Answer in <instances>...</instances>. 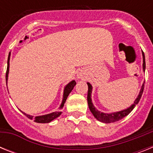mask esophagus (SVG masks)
Wrapping results in <instances>:
<instances>
[{
    "instance_id": "obj_1",
    "label": "esophagus",
    "mask_w": 153,
    "mask_h": 153,
    "mask_svg": "<svg viewBox=\"0 0 153 153\" xmlns=\"http://www.w3.org/2000/svg\"><path fill=\"white\" fill-rule=\"evenodd\" d=\"M84 73L83 72V71H80V72L78 74V78L79 79H83V78H84Z\"/></svg>"
}]
</instances>
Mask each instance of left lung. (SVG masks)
Here are the masks:
<instances>
[{
	"label": "left lung",
	"instance_id": "8db88e82",
	"mask_svg": "<svg viewBox=\"0 0 153 153\" xmlns=\"http://www.w3.org/2000/svg\"><path fill=\"white\" fill-rule=\"evenodd\" d=\"M143 53V71L145 72L146 70V61H145V55H144V53ZM145 83V82H144ZM144 83L143 84L141 87V90H140V93L138 97H136V99L135 100L133 104H132L129 107H128L127 109H123V110H121V111L119 112H115V113H102V112L99 111L98 109H97L95 108V106H93V102H92V99H91V93H92V90H93V86L90 84V83H87L88 85V93H87V102H88V106L89 109L91 111V113H93V115L94 116L96 119L100 122L104 123H114L119 121V120H122L123 118H124L125 117H126L127 115L129 114L130 112L132 111V109H134L136 105H137L138 102H140V98L142 97V94L143 93V89H144Z\"/></svg>",
	"mask_w": 153,
	"mask_h": 153
}]
</instances>
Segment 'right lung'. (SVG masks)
<instances>
[{"instance_id": "1", "label": "right lung", "mask_w": 153, "mask_h": 153, "mask_svg": "<svg viewBox=\"0 0 153 153\" xmlns=\"http://www.w3.org/2000/svg\"><path fill=\"white\" fill-rule=\"evenodd\" d=\"M9 67H10V54L8 56L7 60V72H6V83L7 84V79H8V74H9ZM76 82L75 80H72L71 82L68 83V84L66 85V86L64 87V90H63V100H62L61 104H60V107H59V110L56 112H53V113H49V114L43 115V116H37V117H33V116H31V115L27 114V113H24L25 116H26L27 118L30 119V120H33L34 122L39 123H48L51 122L53 120L56 119L57 117H59L61 115L62 112L60 111V109H63V106H64V103L66 102L67 97H68L69 94L71 93V91L73 90L74 86H76Z\"/></svg>"}]
</instances>
